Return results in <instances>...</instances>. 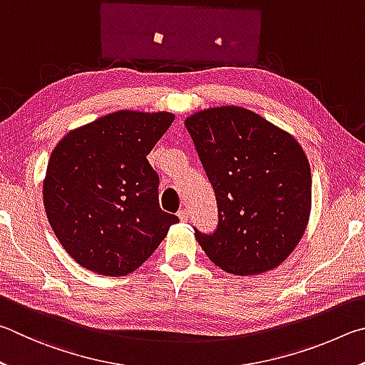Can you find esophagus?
<instances>
[{"label":"esophagus","mask_w":365,"mask_h":365,"mask_svg":"<svg viewBox=\"0 0 365 365\" xmlns=\"http://www.w3.org/2000/svg\"><path fill=\"white\" fill-rule=\"evenodd\" d=\"M178 216H179V220H181L182 222H186L189 220V212H187L186 208H182V210H179V212H178Z\"/></svg>","instance_id":"1"}]
</instances>
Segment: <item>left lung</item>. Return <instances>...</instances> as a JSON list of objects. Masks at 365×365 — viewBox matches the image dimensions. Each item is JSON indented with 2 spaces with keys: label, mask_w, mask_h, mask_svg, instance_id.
<instances>
[{
  "label": "left lung",
  "mask_w": 365,
  "mask_h": 365,
  "mask_svg": "<svg viewBox=\"0 0 365 365\" xmlns=\"http://www.w3.org/2000/svg\"><path fill=\"white\" fill-rule=\"evenodd\" d=\"M184 123L218 205L215 231L195 229L203 252L235 276L274 269L309 220L311 170L302 145L242 107L208 108Z\"/></svg>",
  "instance_id": "obj_1"
}]
</instances>
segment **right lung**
I'll return each instance as SVG.
<instances>
[{
  "instance_id": "add662e5",
  "label": "right lung",
  "mask_w": 365,
  "mask_h": 365,
  "mask_svg": "<svg viewBox=\"0 0 365 365\" xmlns=\"http://www.w3.org/2000/svg\"><path fill=\"white\" fill-rule=\"evenodd\" d=\"M175 115L120 110L70 131L51 153L43 184L49 225L76 263L126 276L166 237L176 215L158 203L147 155Z\"/></svg>"
}]
</instances>
